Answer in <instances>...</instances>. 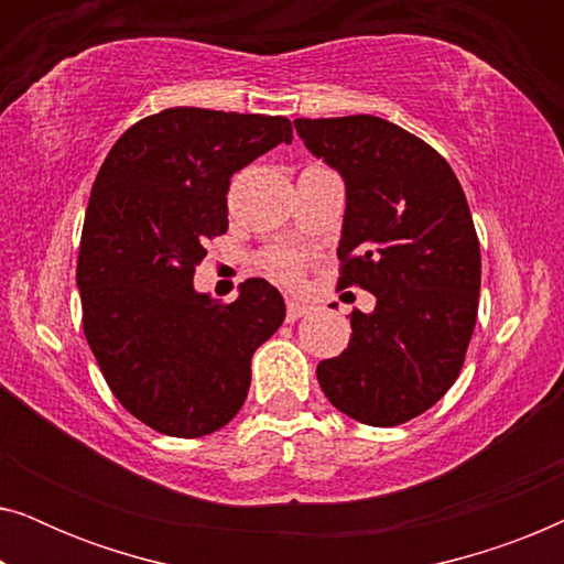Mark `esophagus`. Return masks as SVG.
<instances>
[{
	"label": "esophagus",
	"instance_id": "1",
	"mask_svg": "<svg viewBox=\"0 0 564 564\" xmlns=\"http://www.w3.org/2000/svg\"><path fill=\"white\" fill-rule=\"evenodd\" d=\"M307 311H311V307L300 303V300H288V323H295L297 318H303Z\"/></svg>",
	"mask_w": 564,
	"mask_h": 564
}]
</instances>
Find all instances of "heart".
Wrapping results in <instances>:
<instances>
[{"label": "heart", "mask_w": 564, "mask_h": 564, "mask_svg": "<svg viewBox=\"0 0 564 564\" xmlns=\"http://www.w3.org/2000/svg\"><path fill=\"white\" fill-rule=\"evenodd\" d=\"M303 253L292 251V249H274L261 257V267L267 269V274H272L276 282H284V284H292L300 280V274H303Z\"/></svg>", "instance_id": "1"}]
</instances>
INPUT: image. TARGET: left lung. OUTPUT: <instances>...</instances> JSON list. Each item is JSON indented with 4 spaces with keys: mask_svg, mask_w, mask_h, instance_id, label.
<instances>
[{
    "mask_svg": "<svg viewBox=\"0 0 564 564\" xmlns=\"http://www.w3.org/2000/svg\"><path fill=\"white\" fill-rule=\"evenodd\" d=\"M313 156L344 176L338 288L377 297L351 313L349 346L318 365L338 411L398 426L429 411L465 365L480 295V243L452 166L375 115L295 120Z\"/></svg>",
    "mask_w": 564,
    "mask_h": 564,
    "instance_id": "8db88e82",
    "label": "left lung"
}]
</instances>
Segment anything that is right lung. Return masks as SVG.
Returning <instances> with one entry per match:
<instances>
[{
    "instance_id": "add662e5",
    "label": "right lung",
    "mask_w": 564,
    "mask_h": 564,
    "mask_svg": "<svg viewBox=\"0 0 564 564\" xmlns=\"http://www.w3.org/2000/svg\"><path fill=\"white\" fill-rule=\"evenodd\" d=\"M290 141L288 118L169 107L128 128L99 169L76 261L84 336L112 395L159 434L226 426L253 351L282 326L267 280H246L226 305L192 280L228 230L230 176Z\"/></svg>"
}]
</instances>
